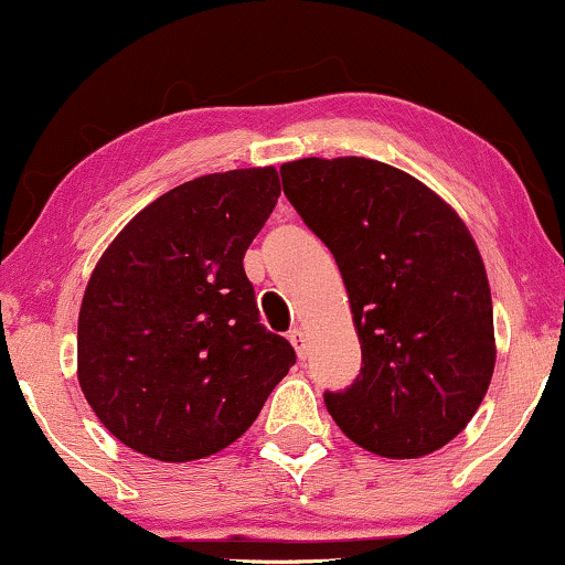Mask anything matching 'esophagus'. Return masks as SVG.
Masks as SVG:
<instances>
[{
  "label": "esophagus",
  "instance_id": "obj_1",
  "mask_svg": "<svg viewBox=\"0 0 565 565\" xmlns=\"http://www.w3.org/2000/svg\"><path fill=\"white\" fill-rule=\"evenodd\" d=\"M289 342L295 344L297 358L305 360V355H308V348H305V334H302L300 329H291V331H289Z\"/></svg>",
  "mask_w": 565,
  "mask_h": 565
}]
</instances>
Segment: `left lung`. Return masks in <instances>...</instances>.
<instances>
[{
  "mask_svg": "<svg viewBox=\"0 0 565 565\" xmlns=\"http://www.w3.org/2000/svg\"><path fill=\"white\" fill-rule=\"evenodd\" d=\"M284 194L331 249L363 369L326 407L384 458L429 455L466 429L494 371L492 295L477 242L441 196L369 158L281 166Z\"/></svg>",
  "mask_w": 565,
  "mask_h": 565,
  "instance_id": "1",
  "label": "left lung"
}]
</instances>
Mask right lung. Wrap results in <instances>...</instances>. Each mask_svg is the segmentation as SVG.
I'll list each match as a JSON object with an SVG mask.
<instances>
[{
  "mask_svg": "<svg viewBox=\"0 0 565 565\" xmlns=\"http://www.w3.org/2000/svg\"><path fill=\"white\" fill-rule=\"evenodd\" d=\"M276 168L181 183L99 257L78 316V384L115 439L166 463L253 426L295 350L260 323L244 253L274 213Z\"/></svg>",
  "mask_w": 565,
  "mask_h": 565,
  "instance_id": "add662e5",
  "label": "right lung"
}]
</instances>
